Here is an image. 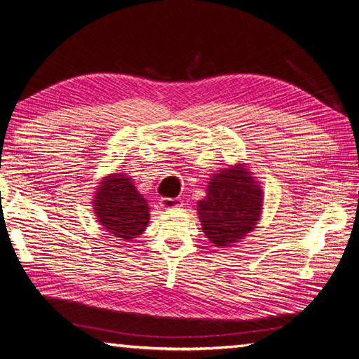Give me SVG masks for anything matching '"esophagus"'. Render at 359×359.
I'll list each match as a JSON object with an SVG mask.
<instances>
[{"label": "esophagus", "mask_w": 359, "mask_h": 359, "mask_svg": "<svg viewBox=\"0 0 359 359\" xmlns=\"http://www.w3.org/2000/svg\"><path fill=\"white\" fill-rule=\"evenodd\" d=\"M161 206L163 209H179L183 206V200L182 198H162Z\"/></svg>", "instance_id": "34e87169"}]
</instances>
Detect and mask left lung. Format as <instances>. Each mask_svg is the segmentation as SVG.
<instances>
[{
    "instance_id": "obj_1",
    "label": "left lung",
    "mask_w": 359,
    "mask_h": 359,
    "mask_svg": "<svg viewBox=\"0 0 359 359\" xmlns=\"http://www.w3.org/2000/svg\"><path fill=\"white\" fill-rule=\"evenodd\" d=\"M262 205V187L247 163L229 165L210 176L206 197L197 201L201 231L218 249L233 247L256 229Z\"/></svg>"
}]
</instances>
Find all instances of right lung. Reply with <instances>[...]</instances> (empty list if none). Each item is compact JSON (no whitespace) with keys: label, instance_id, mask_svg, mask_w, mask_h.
<instances>
[{"label":"right lung","instance_id":"1","mask_svg":"<svg viewBox=\"0 0 359 359\" xmlns=\"http://www.w3.org/2000/svg\"><path fill=\"white\" fill-rule=\"evenodd\" d=\"M92 208L98 224L115 238L130 241L149 226L150 206L127 172L107 174L94 192Z\"/></svg>","mask_w":359,"mask_h":359}]
</instances>
